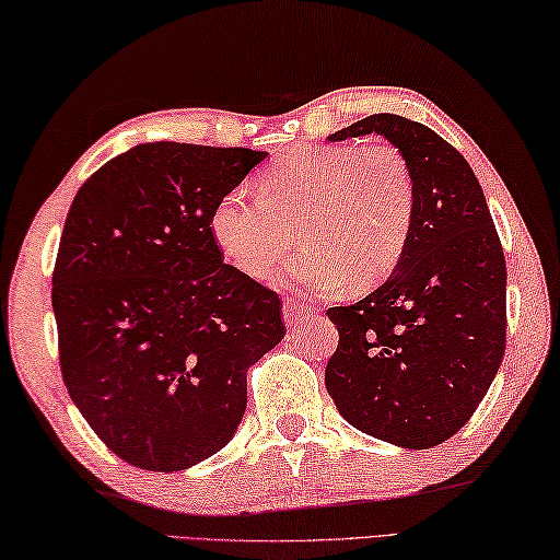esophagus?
Instances as JSON below:
<instances>
[{"mask_svg": "<svg viewBox=\"0 0 560 560\" xmlns=\"http://www.w3.org/2000/svg\"><path fill=\"white\" fill-rule=\"evenodd\" d=\"M312 314V306H306V304H302L300 300H290L284 302V310H282V316H284V322H288V326H294V324H300L302 318H306Z\"/></svg>", "mask_w": 560, "mask_h": 560, "instance_id": "esophagus-1", "label": "esophagus"}]
</instances>
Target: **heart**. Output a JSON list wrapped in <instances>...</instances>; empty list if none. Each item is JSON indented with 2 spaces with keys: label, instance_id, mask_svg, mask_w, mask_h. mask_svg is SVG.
<instances>
[{
  "label": "heart",
  "instance_id": "1",
  "mask_svg": "<svg viewBox=\"0 0 560 560\" xmlns=\"http://www.w3.org/2000/svg\"><path fill=\"white\" fill-rule=\"evenodd\" d=\"M416 220V178L392 142L300 144L260 171L258 196L232 188L214 202L210 232L234 268L264 278L300 244L294 280L368 290L404 258Z\"/></svg>",
  "mask_w": 560,
  "mask_h": 560
}]
</instances>
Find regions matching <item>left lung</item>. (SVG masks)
<instances>
[{
	"label": "left lung",
	"instance_id": "obj_1",
	"mask_svg": "<svg viewBox=\"0 0 560 560\" xmlns=\"http://www.w3.org/2000/svg\"><path fill=\"white\" fill-rule=\"evenodd\" d=\"M370 132L413 168L416 220L392 278L326 312L338 328L326 389L350 425L428 450L469 423L503 362V244L469 162L447 140L394 113H374L328 140Z\"/></svg>",
	"mask_w": 560,
	"mask_h": 560
}]
</instances>
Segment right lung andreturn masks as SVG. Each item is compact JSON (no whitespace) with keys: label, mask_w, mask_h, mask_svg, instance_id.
<instances>
[{"label":"right lung","mask_w":560,"mask_h":560,"mask_svg":"<svg viewBox=\"0 0 560 560\" xmlns=\"http://www.w3.org/2000/svg\"><path fill=\"white\" fill-rule=\"evenodd\" d=\"M266 152L147 142L91 174L52 270L67 392L137 469L180 471L234 438L246 372L284 336L278 292L224 264L210 214Z\"/></svg>","instance_id":"right-lung-1"}]
</instances>
